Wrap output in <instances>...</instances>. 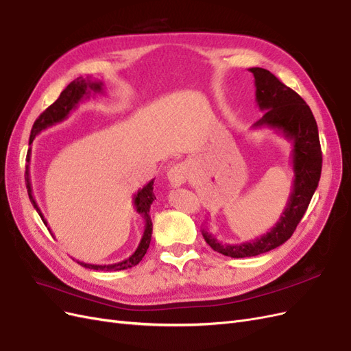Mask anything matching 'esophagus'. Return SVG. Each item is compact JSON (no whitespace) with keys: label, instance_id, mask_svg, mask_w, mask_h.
Wrapping results in <instances>:
<instances>
[{"label":"esophagus","instance_id":"1","mask_svg":"<svg viewBox=\"0 0 351 351\" xmlns=\"http://www.w3.org/2000/svg\"><path fill=\"white\" fill-rule=\"evenodd\" d=\"M167 178L171 187H180L186 183L187 180V165L186 164H177L168 169Z\"/></svg>","mask_w":351,"mask_h":351}]
</instances>
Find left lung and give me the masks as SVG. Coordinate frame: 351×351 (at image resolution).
I'll return each mask as SVG.
<instances>
[{
	"instance_id": "obj_1",
	"label": "left lung",
	"mask_w": 351,
	"mask_h": 351,
	"mask_svg": "<svg viewBox=\"0 0 351 351\" xmlns=\"http://www.w3.org/2000/svg\"><path fill=\"white\" fill-rule=\"evenodd\" d=\"M256 86V102L262 119L253 129L269 127L293 145V187L280 219L261 237L239 244L219 243L208 228L202 230L205 241L215 252L230 258H250L267 253L289 240L311 204L321 178L322 152L315 117L300 95L285 86L274 74L261 67L249 69Z\"/></svg>"
}]
</instances>
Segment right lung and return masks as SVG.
<instances>
[{
    "instance_id": "obj_1",
    "label": "right lung",
    "mask_w": 351,
    "mask_h": 351,
    "mask_svg": "<svg viewBox=\"0 0 351 351\" xmlns=\"http://www.w3.org/2000/svg\"><path fill=\"white\" fill-rule=\"evenodd\" d=\"M104 83L99 80H93L90 77L83 79L82 76L74 79L69 86L61 92V95L58 97V99L49 105V107L39 115V119L35 121L34 127H32V132H30V137H29V145L34 143L35 137L42 132V130H47L48 127L56 125L61 121H64L67 117L70 115L71 111H74L77 108V105L80 102H83L84 99H89L90 97H95V95H104ZM30 155H32V147H29L27 151V158L26 161L27 164H30ZM26 187H27V195L29 199L32 202V205L36 209V212L39 214V217L44 221V224L48 227V222L44 218V214H42L36 200L34 197V192H32V184H30V176H29V165H26ZM155 195H154V180H151L149 183L145 184L142 189L137 190V193L133 197V205L137 210V214H141L142 218L145 219V231H143V236L141 239L139 246L134 250V253L132 256H129L124 261L120 262H115V263H108V265H93V263H86V262H80L76 261L79 265H82L83 268H89L93 271H123L127 268H132L136 267L137 263L142 261V258L146 254L147 247H149L151 244V237H152V219L149 215V210H151V205L152 202L155 200ZM49 230V228H48ZM51 232V230H49Z\"/></svg>"
}]
</instances>
